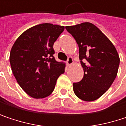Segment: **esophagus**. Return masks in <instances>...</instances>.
Masks as SVG:
<instances>
[{
  "mask_svg": "<svg viewBox=\"0 0 126 126\" xmlns=\"http://www.w3.org/2000/svg\"><path fill=\"white\" fill-rule=\"evenodd\" d=\"M74 63V61H73V58L71 57H68V60H67V65H72Z\"/></svg>",
  "mask_w": 126,
  "mask_h": 126,
  "instance_id": "esophagus-1",
  "label": "esophagus"
}]
</instances>
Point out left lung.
<instances>
[{"label":"left lung","mask_w":126,"mask_h":126,"mask_svg":"<svg viewBox=\"0 0 126 126\" xmlns=\"http://www.w3.org/2000/svg\"><path fill=\"white\" fill-rule=\"evenodd\" d=\"M65 29L79 46L84 70L82 79L73 84L74 92L83 101H95L106 93L116 78L120 64L118 53L110 40L90 22L66 26ZM85 60L87 62L84 63Z\"/></svg>","instance_id":"8db88e82"}]
</instances>
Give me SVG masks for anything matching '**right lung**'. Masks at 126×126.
Here are the masks:
<instances>
[{"mask_svg":"<svg viewBox=\"0 0 126 126\" xmlns=\"http://www.w3.org/2000/svg\"><path fill=\"white\" fill-rule=\"evenodd\" d=\"M64 26L43 23L22 33L14 42L9 61L13 74L22 89L34 98H43L54 90L65 64L55 61L53 44Z\"/></svg>","mask_w":126,"mask_h":126,"instance_id":"right-lung-1","label":"right lung"}]
</instances>
